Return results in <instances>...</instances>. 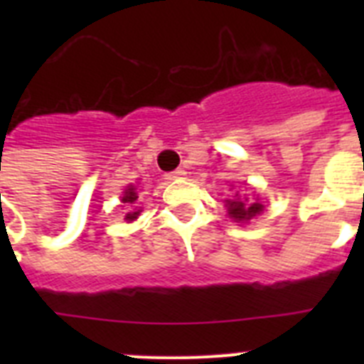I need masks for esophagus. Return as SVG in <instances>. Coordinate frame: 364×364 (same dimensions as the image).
Masks as SVG:
<instances>
[{"label":"esophagus","mask_w":364,"mask_h":364,"mask_svg":"<svg viewBox=\"0 0 364 364\" xmlns=\"http://www.w3.org/2000/svg\"><path fill=\"white\" fill-rule=\"evenodd\" d=\"M167 178L169 180H176V178H184L186 176V171L184 169H175V171H171V173H167Z\"/></svg>","instance_id":"1"}]
</instances>
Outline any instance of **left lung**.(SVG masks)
<instances>
[{"label": "left lung", "mask_w": 364, "mask_h": 364, "mask_svg": "<svg viewBox=\"0 0 364 364\" xmlns=\"http://www.w3.org/2000/svg\"><path fill=\"white\" fill-rule=\"evenodd\" d=\"M228 211H230V217H233L235 220H250L255 215H259L260 211L264 210V205L259 204V202H253V204L246 205L244 202L240 200H226Z\"/></svg>", "instance_id": "1"}]
</instances>
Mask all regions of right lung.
<instances>
[{
	"label": "right lung",
	"mask_w": 364,
	"mask_h": 364,
	"mask_svg": "<svg viewBox=\"0 0 364 364\" xmlns=\"http://www.w3.org/2000/svg\"><path fill=\"white\" fill-rule=\"evenodd\" d=\"M136 198H138V193L134 191V188H129L127 191H125L124 197H122V200H124L125 204H133ZM138 213H140V211H133V213H127V215H125V220H134V218L138 217Z\"/></svg>",
	"instance_id": "obj_1"
}]
</instances>
